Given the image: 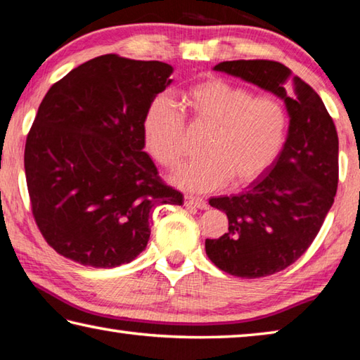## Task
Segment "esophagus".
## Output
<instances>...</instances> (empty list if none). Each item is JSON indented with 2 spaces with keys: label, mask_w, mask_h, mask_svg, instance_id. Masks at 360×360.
Wrapping results in <instances>:
<instances>
[{
  "label": "esophagus",
  "mask_w": 360,
  "mask_h": 360,
  "mask_svg": "<svg viewBox=\"0 0 360 360\" xmlns=\"http://www.w3.org/2000/svg\"><path fill=\"white\" fill-rule=\"evenodd\" d=\"M184 203L187 206H195V208H198V210H205L206 206H208V203H206V200L200 198V197H193V195H186Z\"/></svg>",
  "instance_id": "esophagus-1"
}]
</instances>
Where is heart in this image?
I'll return each instance as SVG.
<instances>
[{
  "mask_svg": "<svg viewBox=\"0 0 360 360\" xmlns=\"http://www.w3.org/2000/svg\"><path fill=\"white\" fill-rule=\"evenodd\" d=\"M193 122L212 127L203 157L188 162L174 182L193 192H210L231 179L245 187L260 179L278 160L289 130V112L275 94L255 95L246 85L219 77L205 79L182 95ZM143 135L152 157L168 169L179 167L187 154L184 112L167 95L150 103Z\"/></svg>",
  "mask_w": 360,
  "mask_h": 360,
  "instance_id": "b5f03b06",
  "label": "heart"
}]
</instances>
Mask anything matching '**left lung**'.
<instances>
[{
	"label": "left lung",
	"mask_w": 360,
	"mask_h": 360,
	"mask_svg": "<svg viewBox=\"0 0 360 360\" xmlns=\"http://www.w3.org/2000/svg\"><path fill=\"white\" fill-rule=\"evenodd\" d=\"M217 71L238 76L285 101L289 135L268 174L235 197L211 198L229 217V231L206 240L210 260L240 278L284 270L311 246L332 208L338 187V135L314 92L273 60H231Z\"/></svg>",
	"instance_id": "left-lung-1"
}]
</instances>
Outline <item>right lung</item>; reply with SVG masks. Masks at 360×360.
<instances>
[{"instance_id": "1", "label": "right lung", "mask_w": 360, "mask_h": 360, "mask_svg": "<svg viewBox=\"0 0 360 360\" xmlns=\"http://www.w3.org/2000/svg\"><path fill=\"white\" fill-rule=\"evenodd\" d=\"M173 66L117 53L89 60L49 89L25 143L34 222L47 245L95 268L148 246L150 211L182 205L143 150V120Z\"/></svg>"}]
</instances>
